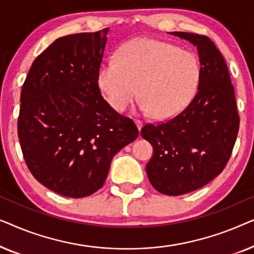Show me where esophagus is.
<instances>
[{"instance_id":"esophagus-1","label":"esophagus","mask_w":254,"mask_h":254,"mask_svg":"<svg viewBox=\"0 0 254 254\" xmlns=\"http://www.w3.org/2000/svg\"><path fill=\"white\" fill-rule=\"evenodd\" d=\"M135 125H136V127H137L138 130H141L142 126H143V124H142L141 120H135Z\"/></svg>"}]
</instances>
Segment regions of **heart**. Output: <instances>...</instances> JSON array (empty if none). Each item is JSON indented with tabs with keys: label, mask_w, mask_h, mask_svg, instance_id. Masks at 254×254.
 Returning a JSON list of instances; mask_svg holds the SVG:
<instances>
[{
	"label": "heart",
	"mask_w": 254,
	"mask_h": 254,
	"mask_svg": "<svg viewBox=\"0 0 254 254\" xmlns=\"http://www.w3.org/2000/svg\"><path fill=\"white\" fill-rule=\"evenodd\" d=\"M200 79L195 55L155 39H136L120 48L117 60L100 67L98 85L117 112L140 95V109L158 119L179 113L193 98Z\"/></svg>",
	"instance_id": "b5f03b06"
}]
</instances>
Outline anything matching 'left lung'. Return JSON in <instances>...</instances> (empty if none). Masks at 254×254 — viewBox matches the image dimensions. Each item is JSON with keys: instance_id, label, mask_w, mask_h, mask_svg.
I'll list each match as a JSON object with an SVG mask.
<instances>
[{"instance_id": "8db88e82", "label": "left lung", "mask_w": 254, "mask_h": 254, "mask_svg": "<svg viewBox=\"0 0 254 254\" xmlns=\"http://www.w3.org/2000/svg\"><path fill=\"white\" fill-rule=\"evenodd\" d=\"M196 47L197 92L183 112L166 123L148 124L141 135L154 148L147 175L155 190L182 195L207 185L223 171L239 129V116L227 64L206 36L170 32Z\"/></svg>"}]
</instances>
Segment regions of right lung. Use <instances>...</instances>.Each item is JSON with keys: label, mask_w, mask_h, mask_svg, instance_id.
I'll return each mask as SVG.
<instances>
[{"label": "right lung", "mask_w": 254, "mask_h": 254, "mask_svg": "<svg viewBox=\"0 0 254 254\" xmlns=\"http://www.w3.org/2000/svg\"><path fill=\"white\" fill-rule=\"evenodd\" d=\"M107 32L59 38L33 61L20 92L18 138L27 168L64 196L97 192L114 155L138 136L133 120L100 93Z\"/></svg>", "instance_id": "right-lung-1"}]
</instances>
